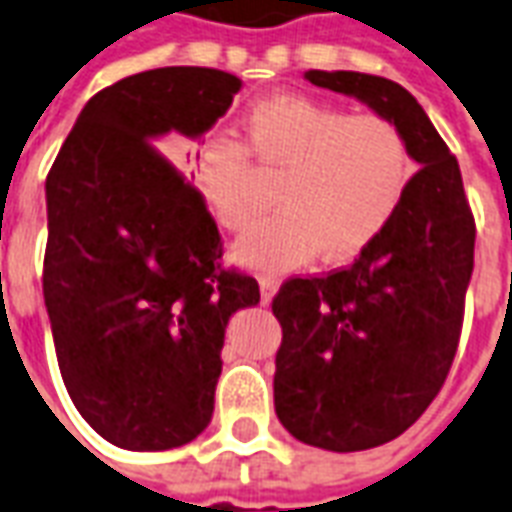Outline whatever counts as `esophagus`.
Listing matches in <instances>:
<instances>
[{
	"mask_svg": "<svg viewBox=\"0 0 512 512\" xmlns=\"http://www.w3.org/2000/svg\"><path fill=\"white\" fill-rule=\"evenodd\" d=\"M259 288H261V302L267 305V302H270V299L278 294L280 283H278V278H261Z\"/></svg>",
	"mask_w": 512,
	"mask_h": 512,
	"instance_id": "1",
	"label": "esophagus"
}]
</instances>
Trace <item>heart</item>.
Masks as SVG:
<instances>
[{"mask_svg": "<svg viewBox=\"0 0 512 512\" xmlns=\"http://www.w3.org/2000/svg\"><path fill=\"white\" fill-rule=\"evenodd\" d=\"M248 156L283 169L272 215L256 218L232 242V259L253 272L359 256L397 213L410 183V153L383 115H348L307 96H272L245 113L242 142L213 134L194 151V178L215 221H245Z\"/></svg>", "mask_w": 512, "mask_h": 512, "instance_id": "b5f03b06", "label": "heart"}]
</instances>
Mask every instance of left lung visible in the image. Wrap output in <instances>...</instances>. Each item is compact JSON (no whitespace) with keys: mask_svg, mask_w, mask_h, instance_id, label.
I'll use <instances>...</instances> for the list:
<instances>
[{"mask_svg":"<svg viewBox=\"0 0 512 512\" xmlns=\"http://www.w3.org/2000/svg\"><path fill=\"white\" fill-rule=\"evenodd\" d=\"M397 126L418 172L397 213L351 267L280 286L275 413L299 443L351 453L421 418L456 356L472 278L475 221L459 161L407 88L364 72L310 69Z\"/></svg>","mask_w":512,"mask_h":512,"instance_id":"obj_1","label":"left lung"}]
</instances>
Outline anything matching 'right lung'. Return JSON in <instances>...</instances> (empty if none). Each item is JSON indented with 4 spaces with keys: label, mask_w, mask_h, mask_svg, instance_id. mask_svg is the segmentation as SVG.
Returning <instances> with one entry per match:
<instances>
[{
    "label": "right lung",
    "mask_w": 512,
    "mask_h": 512,
    "mask_svg": "<svg viewBox=\"0 0 512 512\" xmlns=\"http://www.w3.org/2000/svg\"><path fill=\"white\" fill-rule=\"evenodd\" d=\"M240 88L207 67L118 80L88 99L45 180L42 294L61 378L91 429L126 451L205 432L229 318L259 305L256 280L221 270L202 194L159 153L210 132Z\"/></svg>",
    "instance_id": "obj_1"
}]
</instances>
